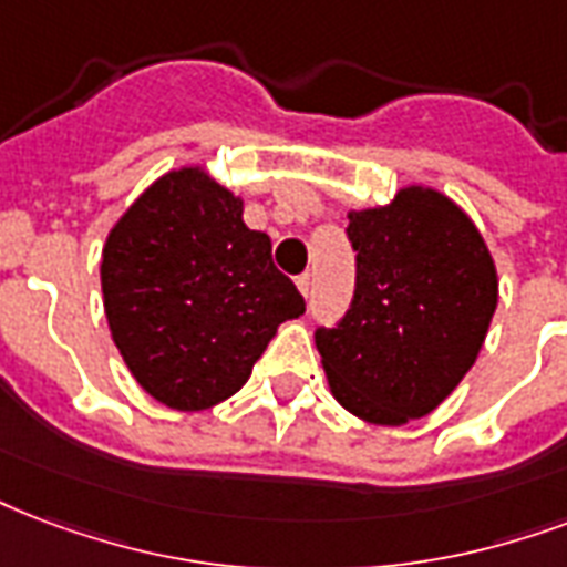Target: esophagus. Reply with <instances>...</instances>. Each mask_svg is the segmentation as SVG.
<instances>
[{
  "label": "esophagus",
  "mask_w": 567,
  "mask_h": 567,
  "mask_svg": "<svg viewBox=\"0 0 567 567\" xmlns=\"http://www.w3.org/2000/svg\"><path fill=\"white\" fill-rule=\"evenodd\" d=\"M297 288H300L302 297H309V293H312V276L309 274L297 276Z\"/></svg>",
  "instance_id": "obj_1"
}]
</instances>
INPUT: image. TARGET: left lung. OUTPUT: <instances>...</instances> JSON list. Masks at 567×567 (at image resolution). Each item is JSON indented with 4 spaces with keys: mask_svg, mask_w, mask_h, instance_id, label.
Returning <instances> with one entry per match:
<instances>
[{
    "mask_svg": "<svg viewBox=\"0 0 567 567\" xmlns=\"http://www.w3.org/2000/svg\"><path fill=\"white\" fill-rule=\"evenodd\" d=\"M357 291L339 327L315 332L332 399L399 427L443 404L473 369L499 300L485 237L440 189L348 210Z\"/></svg>",
    "mask_w": 567,
    "mask_h": 567,
    "instance_id": "obj_1",
    "label": "left lung"
}]
</instances>
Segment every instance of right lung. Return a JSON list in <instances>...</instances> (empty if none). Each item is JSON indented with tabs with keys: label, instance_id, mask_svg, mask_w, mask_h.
<instances>
[{
	"label": "right lung",
	"instance_id": "obj_1",
	"mask_svg": "<svg viewBox=\"0 0 567 567\" xmlns=\"http://www.w3.org/2000/svg\"><path fill=\"white\" fill-rule=\"evenodd\" d=\"M244 198L202 166L159 175L103 244V312L121 360L151 399L196 413L235 395L279 323L306 312L274 267Z\"/></svg>",
	"mask_w": 567,
	"mask_h": 567
}]
</instances>
